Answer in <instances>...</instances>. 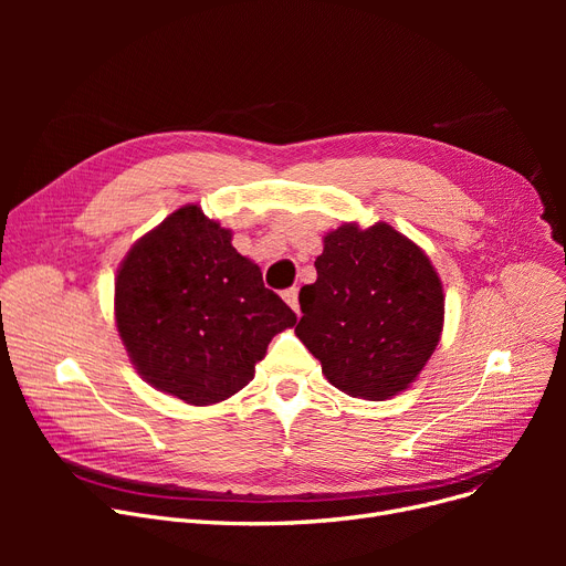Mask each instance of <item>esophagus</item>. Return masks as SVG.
<instances>
[{"label": "esophagus", "instance_id": "1", "mask_svg": "<svg viewBox=\"0 0 566 566\" xmlns=\"http://www.w3.org/2000/svg\"><path fill=\"white\" fill-rule=\"evenodd\" d=\"M282 298L289 303V307H291L295 314L301 312V305H298V289H295V286L286 289V291L282 293Z\"/></svg>", "mask_w": 566, "mask_h": 566}]
</instances>
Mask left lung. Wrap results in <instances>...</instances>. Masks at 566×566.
<instances>
[{
    "mask_svg": "<svg viewBox=\"0 0 566 566\" xmlns=\"http://www.w3.org/2000/svg\"><path fill=\"white\" fill-rule=\"evenodd\" d=\"M301 289L295 335L337 390L388 399L418 378L442 333L444 295L429 256L397 229L342 224Z\"/></svg>",
    "mask_w": 566,
    "mask_h": 566,
    "instance_id": "obj_1",
    "label": "left lung"
}]
</instances>
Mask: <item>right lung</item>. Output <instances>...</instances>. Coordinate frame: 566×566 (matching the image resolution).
I'll return each mask as SVG.
<instances>
[{"label":"right lung","instance_id":"1","mask_svg":"<svg viewBox=\"0 0 566 566\" xmlns=\"http://www.w3.org/2000/svg\"><path fill=\"white\" fill-rule=\"evenodd\" d=\"M116 328L139 376L192 406L243 390L293 310L263 286L231 231L184 206L142 235L118 268Z\"/></svg>","mask_w":566,"mask_h":566}]
</instances>
